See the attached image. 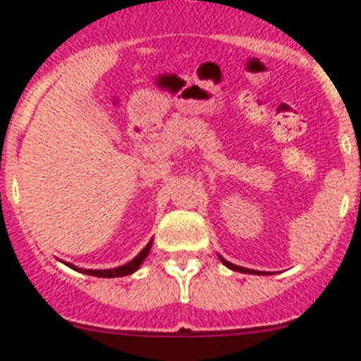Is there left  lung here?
Instances as JSON below:
<instances>
[{"label": "left lung", "mask_w": 361, "mask_h": 361, "mask_svg": "<svg viewBox=\"0 0 361 361\" xmlns=\"http://www.w3.org/2000/svg\"><path fill=\"white\" fill-rule=\"evenodd\" d=\"M219 258H221V262L224 265H226L228 269H231V271H237V272H244V274H264V272H260V271H252V269H245V267H238V265H235V264H231V262H228V260H224V258L221 257V255H219Z\"/></svg>", "instance_id": "8db88e82"}]
</instances>
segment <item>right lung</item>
Here are the masks:
<instances>
[{
  "instance_id": "right-lung-1",
  "label": "right lung",
  "mask_w": 361,
  "mask_h": 361,
  "mask_svg": "<svg viewBox=\"0 0 361 361\" xmlns=\"http://www.w3.org/2000/svg\"><path fill=\"white\" fill-rule=\"evenodd\" d=\"M151 245H153V240H149V244H147L146 247H144L142 251H140L139 255L133 258V260L128 262V264H124V265H121V267H116V269H103V271L99 269V271H96V269H80L73 264H66V265L67 267L74 269V271L83 272V274L96 276V278H121V276H130V274H133V272L137 271L140 265H142L144 260H146L147 255H149V251H151Z\"/></svg>"
}]
</instances>
